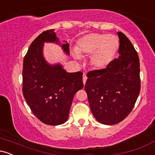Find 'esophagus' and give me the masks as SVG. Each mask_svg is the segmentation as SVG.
Listing matches in <instances>:
<instances>
[{
    "instance_id": "34e87169",
    "label": "esophagus",
    "mask_w": 155,
    "mask_h": 155,
    "mask_svg": "<svg viewBox=\"0 0 155 155\" xmlns=\"http://www.w3.org/2000/svg\"><path fill=\"white\" fill-rule=\"evenodd\" d=\"M87 79V78L86 75H85V74H84V75H83V83H84V85L85 83H86Z\"/></svg>"
}]
</instances>
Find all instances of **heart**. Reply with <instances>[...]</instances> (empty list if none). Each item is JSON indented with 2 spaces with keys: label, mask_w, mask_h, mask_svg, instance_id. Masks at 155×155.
Instances as JSON below:
<instances>
[{
  "label": "heart",
  "mask_w": 155,
  "mask_h": 155,
  "mask_svg": "<svg viewBox=\"0 0 155 155\" xmlns=\"http://www.w3.org/2000/svg\"><path fill=\"white\" fill-rule=\"evenodd\" d=\"M119 47V39L116 35L104 33H90L79 39L77 51L75 56L79 54H92V63L98 68L106 67L116 54Z\"/></svg>",
  "instance_id": "heart-1"
}]
</instances>
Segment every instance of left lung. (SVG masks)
Wrapping results in <instances>:
<instances>
[{
    "instance_id": "obj_1",
    "label": "left lung",
    "mask_w": 155,
    "mask_h": 155,
    "mask_svg": "<svg viewBox=\"0 0 155 155\" xmlns=\"http://www.w3.org/2000/svg\"><path fill=\"white\" fill-rule=\"evenodd\" d=\"M120 39L118 58L106 68L91 71L84 86L92 114L101 124L122 122L134 107L140 90L138 53L124 33Z\"/></svg>"
}]
</instances>
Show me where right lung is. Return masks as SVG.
I'll list each match as a JSON object with an SVG mask.
<instances>
[{
	"instance_id": "add662e5",
	"label": "right lung",
	"mask_w": 155,
	"mask_h": 155,
	"mask_svg": "<svg viewBox=\"0 0 155 155\" xmlns=\"http://www.w3.org/2000/svg\"><path fill=\"white\" fill-rule=\"evenodd\" d=\"M44 42L60 44L54 30L44 31L32 42L23 60L22 92L32 112L49 125L65 122L76 92L83 88V73H68L62 65H49L43 56ZM69 54V44L62 45Z\"/></svg>"
}]
</instances>
